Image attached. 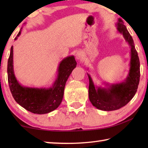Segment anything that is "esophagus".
<instances>
[{"mask_svg":"<svg viewBox=\"0 0 148 148\" xmlns=\"http://www.w3.org/2000/svg\"><path fill=\"white\" fill-rule=\"evenodd\" d=\"M76 58L77 60H79V61L82 60V59H83V54H82L81 51H77L76 53Z\"/></svg>","mask_w":148,"mask_h":148,"instance_id":"esophagus-1","label":"esophagus"}]
</instances>
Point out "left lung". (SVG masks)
<instances>
[{
  "label": "left lung",
  "instance_id": "1",
  "mask_svg": "<svg viewBox=\"0 0 148 148\" xmlns=\"http://www.w3.org/2000/svg\"><path fill=\"white\" fill-rule=\"evenodd\" d=\"M123 23V21L119 18L115 26L131 48L129 71L126 78L118 83L111 84L103 81L101 85L97 86L94 84L90 74L87 73L89 80V101L97 109L103 111L116 110L125 106L134 97L139 84V57L135 49L133 39Z\"/></svg>",
  "mask_w": 148,
  "mask_h": 148
}]
</instances>
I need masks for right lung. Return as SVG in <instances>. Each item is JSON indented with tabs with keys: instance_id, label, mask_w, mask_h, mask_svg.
I'll return each instance as SVG.
<instances>
[{
	"instance_id": "right-lung-1",
	"label": "right lung",
	"mask_w": 148,
	"mask_h": 148,
	"mask_svg": "<svg viewBox=\"0 0 148 148\" xmlns=\"http://www.w3.org/2000/svg\"><path fill=\"white\" fill-rule=\"evenodd\" d=\"M21 29L22 28L15 38V40L21 34ZM13 59V46H12L8 61L7 72L10 89L17 103L28 111L37 114H47L57 109L62 101L67 79L72 71L76 67L77 62L74 56H68L60 62L56 80L48 87L22 86L15 76Z\"/></svg>"
}]
</instances>
